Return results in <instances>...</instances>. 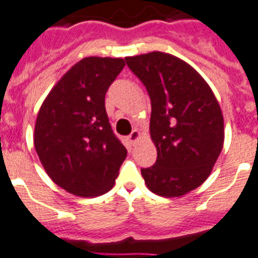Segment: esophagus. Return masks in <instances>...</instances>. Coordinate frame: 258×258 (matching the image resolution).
Listing matches in <instances>:
<instances>
[{
    "label": "esophagus",
    "instance_id": "1",
    "mask_svg": "<svg viewBox=\"0 0 258 258\" xmlns=\"http://www.w3.org/2000/svg\"><path fill=\"white\" fill-rule=\"evenodd\" d=\"M139 138H140V132H139L138 130H134V131H132L131 134L128 135V140L131 144H135L136 140H138Z\"/></svg>",
    "mask_w": 258,
    "mask_h": 258
}]
</instances>
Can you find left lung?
<instances>
[{
    "label": "left lung",
    "instance_id": "8db88e82",
    "mask_svg": "<svg viewBox=\"0 0 258 258\" xmlns=\"http://www.w3.org/2000/svg\"><path fill=\"white\" fill-rule=\"evenodd\" d=\"M124 59L151 97L157 161L142 169L145 184L160 196H183L207 180L222 151V110L208 83L178 57L152 51Z\"/></svg>",
    "mask_w": 258,
    "mask_h": 258
}]
</instances>
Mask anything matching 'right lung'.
I'll use <instances>...</instances> for the list:
<instances>
[{"label":"right lung","instance_id":"add662e5","mask_svg":"<svg viewBox=\"0 0 258 258\" xmlns=\"http://www.w3.org/2000/svg\"><path fill=\"white\" fill-rule=\"evenodd\" d=\"M122 58H83L49 92L35 124V149L57 185L82 197L113 188L127 149L114 135L105 95Z\"/></svg>","mask_w":258,"mask_h":258}]
</instances>
